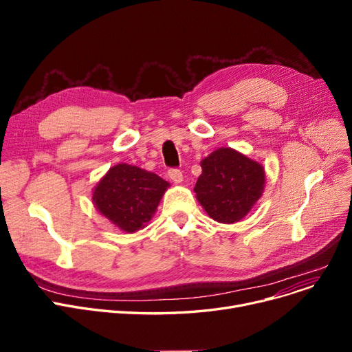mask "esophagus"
<instances>
[{
  "instance_id": "34e87169",
  "label": "esophagus",
  "mask_w": 352,
  "mask_h": 352,
  "mask_svg": "<svg viewBox=\"0 0 352 352\" xmlns=\"http://www.w3.org/2000/svg\"><path fill=\"white\" fill-rule=\"evenodd\" d=\"M168 175L170 178L173 179V182L175 184H181L184 181V177H182V173L179 170H170L168 171Z\"/></svg>"
}]
</instances>
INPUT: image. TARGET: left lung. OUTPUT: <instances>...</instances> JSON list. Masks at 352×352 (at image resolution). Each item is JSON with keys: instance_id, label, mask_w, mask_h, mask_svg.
Returning a JSON list of instances; mask_svg holds the SVG:
<instances>
[{"instance_id": "8db88e82", "label": "left lung", "mask_w": 352, "mask_h": 352, "mask_svg": "<svg viewBox=\"0 0 352 352\" xmlns=\"http://www.w3.org/2000/svg\"><path fill=\"white\" fill-rule=\"evenodd\" d=\"M201 168L195 197L217 223H238L264 192V166L234 148H218L201 161Z\"/></svg>"}]
</instances>
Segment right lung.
Returning <instances> with one entry per match:
<instances>
[{
	"label": "right lung",
	"instance_id": "right-lung-1",
	"mask_svg": "<svg viewBox=\"0 0 352 352\" xmlns=\"http://www.w3.org/2000/svg\"><path fill=\"white\" fill-rule=\"evenodd\" d=\"M168 187L170 182L157 174L121 162L111 166L97 182L92 190V202L111 224L133 234L154 217Z\"/></svg>",
	"mask_w": 352,
	"mask_h": 352
}]
</instances>
